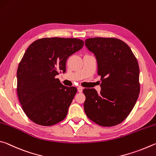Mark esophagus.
I'll return each mask as SVG.
<instances>
[{"label": "esophagus", "mask_w": 156, "mask_h": 156, "mask_svg": "<svg viewBox=\"0 0 156 156\" xmlns=\"http://www.w3.org/2000/svg\"><path fill=\"white\" fill-rule=\"evenodd\" d=\"M77 91L79 92H81L83 91V88L82 87H80V86H79L78 88H77Z\"/></svg>", "instance_id": "34e87169"}]
</instances>
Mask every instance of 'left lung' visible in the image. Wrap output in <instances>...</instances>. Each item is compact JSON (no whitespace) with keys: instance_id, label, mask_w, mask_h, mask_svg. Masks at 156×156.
Instances as JSON below:
<instances>
[{"instance_id":"1","label":"left lung","mask_w":156,"mask_h":156,"mask_svg":"<svg viewBox=\"0 0 156 156\" xmlns=\"http://www.w3.org/2000/svg\"><path fill=\"white\" fill-rule=\"evenodd\" d=\"M85 45L94 55L101 92L83 89L84 111L97 124L111 127L121 123L134 107L140 92L137 59L126 43L116 38L94 37Z\"/></svg>"}]
</instances>
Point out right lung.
Instances as JSON below:
<instances>
[{"mask_svg": "<svg viewBox=\"0 0 156 156\" xmlns=\"http://www.w3.org/2000/svg\"><path fill=\"white\" fill-rule=\"evenodd\" d=\"M77 38L45 37L29 45L17 70V92L22 108L35 123L51 126L64 120L77 90L60 83L68 57L82 48Z\"/></svg>", "mask_w": 156, "mask_h": 156, "instance_id": "obj_1", "label": "right lung"}]
</instances>
